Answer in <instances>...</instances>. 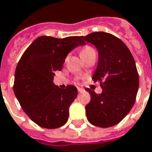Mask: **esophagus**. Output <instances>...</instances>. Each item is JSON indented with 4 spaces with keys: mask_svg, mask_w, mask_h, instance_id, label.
Returning a JSON list of instances; mask_svg holds the SVG:
<instances>
[{
    "mask_svg": "<svg viewBox=\"0 0 152 152\" xmlns=\"http://www.w3.org/2000/svg\"><path fill=\"white\" fill-rule=\"evenodd\" d=\"M78 91L79 93H83V92H84V89H83L81 88H78Z\"/></svg>",
    "mask_w": 152,
    "mask_h": 152,
    "instance_id": "34e87169",
    "label": "esophagus"
}]
</instances>
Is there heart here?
Returning a JSON list of instances; mask_svg holds the SVG:
<instances>
[{"label":"heart","mask_w":152,"mask_h":152,"mask_svg":"<svg viewBox=\"0 0 152 152\" xmlns=\"http://www.w3.org/2000/svg\"><path fill=\"white\" fill-rule=\"evenodd\" d=\"M94 50L91 48V47H86V48H84V49H83L81 50V52H80V55H81V57L83 56H85L87 54H89L91 53H94Z\"/></svg>","instance_id":"1"}]
</instances>
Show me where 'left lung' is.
Instances as JSON below:
<instances>
[{
  "instance_id": "left-lung-1",
  "label": "left lung",
  "mask_w": 152,
  "mask_h": 152,
  "mask_svg": "<svg viewBox=\"0 0 152 152\" xmlns=\"http://www.w3.org/2000/svg\"><path fill=\"white\" fill-rule=\"evenodd\" d=\"M82 38L98 52L93 75L100 82L102 94L87 88L91 96L86 105L88 122L99 127H110L122 121L133 107L139 88V76L129 49L120 39L106 32H94Z\"/></svg>"
}]
</instances>
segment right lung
Returning <instances> with one entry per match:
<instances>
[{
	"instance_id": "1",
	"label": "right lung",
	"mask_w": 152,
	"mask_h": 152,
	"mask_svg": "<svg viewBox=\"0 0 152 152\" xmlns=\"http://www.w3.org/2000/svg\"><path fill=\"white\" fill-rule=\"evenodd\" d=\"M85 44L82 36H40L21 56L15 73V95L24 112L39 126L54 129L68 121L78 89L73 85L64 89L55 85L54 72L61 71L72 50Z\"/></svg>"
}]
</instances>
